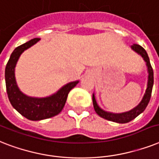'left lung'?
I'll use <instances>...</instances> for the list:
<instances>
[{
  "mask_svg": "<svg viewBox=\"0 0 159 159\" xmlns=\"http://www.w3.org/2000/svg\"><path fill=\"white\" fill-rule=\"evenodd\" d=\"M132 50L134 51L135 52L138 53L139 55H140L143 57L144 61L146 62V66L148 68V83H147V89L145 90L144 95L142 100L140 101L138 105L133 109H131L130 111H125V112H122V113H112V112H109V111H106L102 110L99 106L98 105L96 99H95L94 93L93 94V107L96 111V113L98 115L101 116V117L106 119V120H111L113 122L116 123H127L130 122V120L138 116L140 113H142L143 111L145 110L146 107L148 104V102L150 100L151 93H152V89H153V68L151 66L150 61H149V58L146 52V51L144 48H142L141 46L138 45V44H134L131 46Z\"/></svg>",
  "mask_w": 159,
  "mask_h": 159,
  "instance_id": "1",
  "label": "left lung"
}]
</instances>
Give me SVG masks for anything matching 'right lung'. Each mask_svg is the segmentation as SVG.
Returning a JSON list of instances; mask_svg holds the SVG:
<instances>
[{
  "label": "right lung",
  "mask_w": 159,
  "mask_h": 159,
  "mask_svg": "<svg viewBox=\"0 0 159 159\" xmlns=\"http://www.w3.org/2000/svg\"><path fill=\"white\" fill-rule=\"evenodd\" d=\"M39 40L40 39H31L15 48L5 71L6 91L11 105L18 112L31 120H44L58 115L64 107L69 92L79 83V80H76L66 84L56 93L46 98L29 97L20 91L15 80V66L20 55Z\"/></svg>",
  "instance_id": "right-lung-1"
}]
</instances>
